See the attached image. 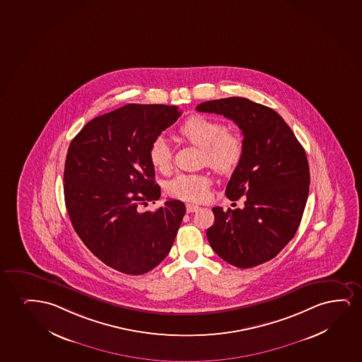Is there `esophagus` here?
<instances>
[{
    "label": "esophagus",
    "mask_w": 362,
    "mask_h": 362,
    "mask_svg": "<svg viewBox=\"0 0 362 362\" xmlns=\"http://www.w3.org/2000/svg\"><path fill=\"white\" fill-rule=\"evenodd\" d=\"M199 209H200V207L197 206V205H193V204H188V205H187V211L188 212H197L199 211Z\"/></svg>",
    "instance_id": "obj_1"
}]
</instances>
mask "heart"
<instances>
[{
	"label": "heart",
	"instance_id": "obj_1",
	"mask_svg": "<svg viewBox=\"0 0 362 362\" xmlns=\"http://www.w3.org/2000/svg\"><path fill=\"white\" fill-rule=\"evenodd\" d=\"M179 136L204 150L202 162L220 174L235 172L245 155V140L240 132L227 130L223 122L204 115H193L180 125ZM172 150L165 137L155 139L148 148V160L156 170L168 173ZM211 179L205 174H178L167 185L169 195L185 202H202Z\"/></svg>",
	"mask_w": 362,
	"mask_h": 362
}]
</instances>
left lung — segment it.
<instances>
[{"instance_id":"left-lung-1","label":"left lung","mask_w":362,"mask_h":362,"mask_svg":"<svg viewBox=\"0 0 362 362\" xmlns=\"http://www.w3.org/2000/svg\"><path fill=\"white\" fill-rule=\"evenodd\" d=\"M197 112L235 122L243 134L245 155L226 187L232 202L245 207H214L209 243L230 265L248 269L269 262L293 238L310 192V167L290 127L279 114L247 98L209 100Z\"/></svg>"}]
</instances>
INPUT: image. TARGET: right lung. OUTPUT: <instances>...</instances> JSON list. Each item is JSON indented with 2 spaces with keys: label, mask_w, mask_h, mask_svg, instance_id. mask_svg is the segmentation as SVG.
<instances>
[{
  "label": "right lung",
  "mask_w": 362,
  "mask_h": 362,
  "mask_svg": "<svg viewBox=\"0 0 362 362\" xmlns=\"http://www.w3.org/2000/svg\"><path fill=\"white\" fill-rule=\"evenodd\" d=\"M180 114L175 105L127 104L94 117L71 141L64 170L71 223L86 247L117 272L146 274L173 245L184 202L141 209L160 197L150 145Z\"/></svg>",
  "instance_id": "add662e5"
}]
</instances>
